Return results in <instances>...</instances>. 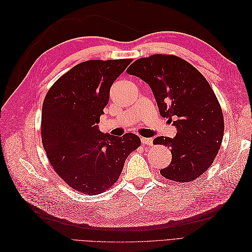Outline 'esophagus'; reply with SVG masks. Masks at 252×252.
Masks as SVG:
<instances>
[{
    "mask_svg": "<svg viewBox=\"0 0 252 252\" xmlns=\"http://www.w3.org/2000/svg\"><path fill=\"white\" fill-rule=\"evenodd\" d=\"M141 142L143 145H147V146H151L152 145V140L149 138H142Z\"/></svg>",
    "mask_w": 252,
    "mask_h": 252,
    "instance_id": "1",
    "label": "esophagus"
}]
</instances>
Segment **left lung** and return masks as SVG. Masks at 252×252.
I'll list each match as a JSON object with an SVG mask.
<instances>
[{"instance_id": "left-lung-1", "label": "left lung", "mask_w": 252, "mask_h": 252, "mask_svg": "<svg viewBox=\"0 0 252 252\" xmlns=\"http://www.w3.org/2000/svg\"><path fill=\"white\" fill-rule=\"evenodd\" d=\"M127 73L148 84L162 117L177 120L173 139L154 141L171 149V163L159 172L175 182L199 178L215 162L224 134L223 112L207 80L185 60L167 55L136 60Z\"/></svg>"}]
</instances>
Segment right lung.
Returning <instances> with one entry per match:
<instances>
[{
  "instance_id": "add662e5",
  "label": "right lung",
  "mask_w": 252,
  "mask_h": 252,
  "mask_svg": "<svg viewBox=\"0 0 252 252\" xmlns=\"http://www.w3.org/2000/svg\"><path fill=\"white\" fill-rule=\"evenodd\" d=\"M131 59L91 60L62 75L42 108V142L53 169L74 190L97 194L114 185L127 157L141 145L133 133L98 130L109 93Z\"/></svg>"
}]
</instances>
